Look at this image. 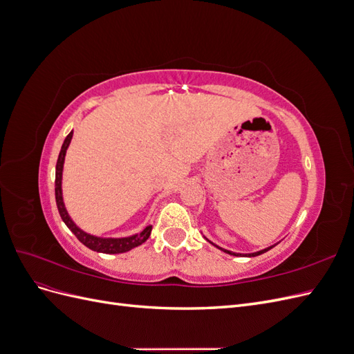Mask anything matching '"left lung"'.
<instances>
[{"label": "left lung", "mask_w": 354, "mask_h": 354, "mask_svg": "<svg viewBox=\"0 0 354 354\" xmlns=\"http://www.w3.org/2000/svg\"><path fill=\"white\" fill-rule=\"evenodd\" d=\"M272 248V246H270ZM270 248H266V250H263V251H259V252H254V254H248L250 257H255V255H260V254H263V252H266V251H269ZM220 250H223V248H220ZM224 252H227V254H232V255H239V254H234V252H232V251H227V250H223Z\"/></svg>", "instance_id": "8db88e82"}]
</instances>
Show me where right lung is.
<instances>
[{
	"instance_id": "obj_1",
	"label": "right lung",
	"mask_w": 354,
	"mask_h": 354,
	"mask_svg": "<svg viewBox=\"0 0 354 354\" xmlns=\"http://www.w3.org/2000/svg\"><path fill=\"white\" fill-rule=\"evenodd\" d=\"M71 138H72V133H69L65 138V142L62 145L60 149V153L57 158V164H56V180H55V192H56V203H57V209L62 220L65 221L66 226L71 229V232L75 234V236L78 238V241L81 243H84L87 248L93 250V251H97V252H104V254H121V252H127L136 246L142 245L143 242L147 241V238L151 236V232H152V226L149 224V226L140 232L138 234H134V236L130 238H121V239H106V238H97V236H93V234H88L82 232L80 227H77V224H75L71 217L68 216V211L65 208V203H63V198H62V169H63V160H65V155H66V149L71 143Z\"/></svg>"
}]
</instances>
